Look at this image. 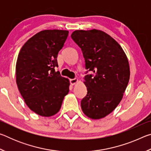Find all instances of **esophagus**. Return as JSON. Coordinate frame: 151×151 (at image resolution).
<instances>
[{"instance_id": "1", "label": "esophagus", "mask_w": 151, "mask_h": 151, "mask_svg": "<svg viewBox=\"0 0 151 151\" xmlns=\"http://www.w3.org/2000/svg\"><path fill=\"white\" fill-rule=\"evenodd\" d=\"M78 80L77 78H72L70 80V83L72 85H75L76 83H78Z\"/></svg>"}]
</instances>
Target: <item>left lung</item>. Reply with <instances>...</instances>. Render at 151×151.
<instances>
[{
    "label": "left lung",
    "instance_id": "obj_1",
    "mask_svg": "<svg viewBox=\"0 0 151 151\" xmlns=\"http://www.w3.org/2000/svg\"><path fill=\"white\" fill-rule=\"evenodd\" d=\"M71 37L81 48L85 66L94 75H86L87 94L81 101L84 114L101 119L121 101L130 78L129 60L115 40L100 30H77Z\"/></svg>",
    "mask_w": 151,
    "mask_h": 151
}]
</instances>
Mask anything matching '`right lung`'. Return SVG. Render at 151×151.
Segmentation results:
<instances>
[{"label":"right lung","instance_id":"1","mask_svg":"<svg viewBox=\"0 0 151 151\" xmlns=\"http://www.w3.org/2000/svg\"><path fill=\"white\" fill-rule=\"evenodd\" d=\"M68 35V30H42L25 42L18 55V88L29 108L40 116L57 114L69 91V80L55 69Z\"/></svg>","mask_w":151,"mask_h":151}]
</instances>
